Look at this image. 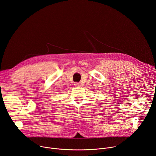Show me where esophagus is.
Listing matches in <instances>:
<instances>
[{
	"instance_id": "1",
	"label": "esophagus",
	"mask_w": 156,
	"mask_h": 156,
	"mask_svg": "<svg viewBox=\"0 0 156 156\" xmlns=\"http://www.w3.org/2000/svg\"><path fill=\"white\" fill-rule=\"evenodd\" d=\"M75 87H80V83H75Z\"/></svg>"
}]
</instances>
